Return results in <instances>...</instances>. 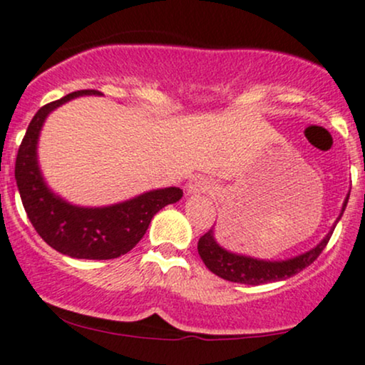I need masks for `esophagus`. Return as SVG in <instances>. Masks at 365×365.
I'll use <instances>...</instances> for the list:
<instances>
[{
    "instance_id": "1",
    "label": "esophagus",
    "mask_w": 365,
    "mask_h": 365,
    "mask_svg": "<svg viewBox=\"0 0 365 365\" xmlns=\"http://www.w3.org/2000/svg\"><path fill=\"white\" fill-rule=\"evenodd\" d=\"M187 190L190 192V194H206V192L211 190V183H209L206 178L197 177L188 182Z\"/></svg>"
}]
</instances>
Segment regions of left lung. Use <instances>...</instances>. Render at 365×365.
Here are the masks:
<instances>
[{"label": "left lung", "instance_id": "left-lung-1", "mask_svg": "<svg viewBox=\"0 0 365 365\" xmlns=\"http://www.w3.org/2000/svg\"><path fill=\"white\" fill-rule=\"evenodd\" d=\"M346 202H349V197H346L345 202H343L341 215L343 211H345ZM340 217H338V220H340ZM333 230H331L324 240H322L317 247H314L312 250L299 255V257L288 259V261H259V259L254 257H245V255L228 252V250L221 249V247L216 244L215 237H212V230H209V232H206L199 238L197 250H199L200 259L206 264L207 269L212 271L216 276H220V278L228 279V282L233 283L262 284L279 282V279H287L293 274L300 273V271L305 269L307 266H311V264L319 257V254L324 250V247L328 245L329 238L333 235Z\"/></svg>", "mask_w": 365, "mask_h": 365}]
</instances>
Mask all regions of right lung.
<instances>
[{"mask_svg":"<svg viewBox=\"0 0 365 365\" xmlns=\"http://www.w3.org/2000/svg\"><path fill=\"white\" fill-rule=\"evenodd\" d=\"M83 94H99V91L72 92L36 113L16 154L15 180L27 217L49 247L75 259H115L139 244L153 216L182 199L183 192L177 187L159 188L116 206L94 209L72 206L54 195L37 166V139L54 108Z\"/></svg>","mask_w":365,"mask_h":365,"instance_id":"add662e5","label":"right lung"}]
</instances>
